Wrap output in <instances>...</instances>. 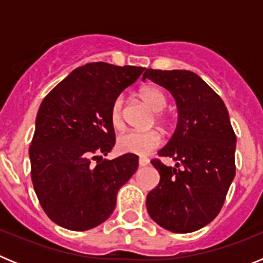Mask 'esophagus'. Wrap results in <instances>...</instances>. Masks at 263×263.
Here are the masks:
<instances>
[{
	"instance_id": "obj_1",
	"label": "esophagus",
	"mask_w": 263,
	"mask_h": 263,
	"mask_svg": "<svg viewBox=\"0 0 263 263\" xmlns=\"http://www.w3.org/2000/svg\"><path fill=\"white\" fill-rule=\"evenodd\" d=\"M138 163H139V166H141V167H145V166H147L150 162H148V159H146V158H139Z\"/></svg>"
}]
</instances>
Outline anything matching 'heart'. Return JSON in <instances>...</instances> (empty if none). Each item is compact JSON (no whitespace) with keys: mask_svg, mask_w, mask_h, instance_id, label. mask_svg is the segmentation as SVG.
I'll return each mask as SVG.
<instances>
[{"mask_svg":"<svg viewBox=\"0 0 263 263\" xmlns=\"http://www.w3.org/2000/svg\"><path fill=\"white\" fill-rule=\"evenodd\" d=\"M139 96L153 110L157 111L155 120L158 122H163L164 117L160 110H163L167 104L163 92L157 87H145L141 89ZM109 118H110L111 126L116 130H121L124 127V99L122 97H117L111 103ZM160 143H162V137L157 130H130L118 138V147L121 152L141 155V157L150 154L153 150L159 147Z\"/></svg>","mask_w":263,"mask_h":263,"instance_id":"heart-1","label":"heart"}]
</instances>
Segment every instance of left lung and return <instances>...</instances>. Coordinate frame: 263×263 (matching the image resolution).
Segmentation results:
<instances>
[{"mask_svg":"<svg viewBox=\"0 0 263 263\" xmlns=\"http://www.w3.org/2000/svg\"><path fill=\"white\" fill-rule=\"evenodd\" d=\"M142 79L168 89L179 115L173 137L158 153L178 163L152 160L160 180L146 197L147 212L167 231L191 233L222 208L236 175V134L221 97L194 72L148 68Z\"/></svg>","mask_w":263,"mask_h":263,"instance_id":"obj_1","label":"left lung"}]
</instances>
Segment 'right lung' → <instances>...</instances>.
<instances>
[{
  "label": "right lung",
  "instance_id": "1",
  "mask_svg": "<svg viewBox=\"0 0 263 263\" xmlns=\"http://www.w3.org/2000/svg\"><path fill=\"white\" fill-rule=\"evenodd\" d=\"M143 71L88 63L42 101L29 150L31 180L42 208L55 224L88 231L115 211L118 190L137 171L138 157L103 159L116 143L109 110Z\"/></svg>",
  "mask_w": 263,
  "mask_h": 263
}]
</instances>
